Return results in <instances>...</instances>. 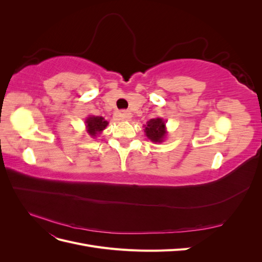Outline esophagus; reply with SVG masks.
I'll use <instances>...</instances> for the list:
<instances>
[{"label":"esophagus","mask_w":262,"mask_h":262,"mask_svg":"<svg viewBox=\"0 0 262 262\" xmlns=\"http://www.w3.org/2000/svg\"><path fill=\"white\" fill-rule=\"evenodd\" d=\"M119 117H120L122 120H129V119L132 117L131 113H129L128 110H121L120 113H119Z\"/></svg>","instance_id":"esophagus-1"}]
</instances>
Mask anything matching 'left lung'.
<instances>
[{
  "mask_svg": "<svg viewBox=\"0 0 262 262\" xmlns=\"http://www.w3.org/2000/svg\"><path fill=\"white\" fill-rule=\"evenodd\" d=\"M144 132L146 137L155 143H161L164 141L167 131H166V123L162 118L150 119L146 123Z\"/></svg>",
  "mask_w": 262,
  "mask_h": 262,
  "instance_id": "obj_1",
  "label": "left lung"
}]
</instances>
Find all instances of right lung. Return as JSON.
<instances>
[{
  "instance_id": "add662e5",
  "label": "right lung",
  "mask_w": 262,
  "mask_h": 262,
  "mask_svg": "<svg viewBox=\"0 0 262 262\" xmlns=\"http://www.w3.org/2000/svg\"><path fill=\"white\" fill-rule=\"evenodd\" d=\"M86 129L87 133L90 134L92 138H96L98 134L102 130L106 129V126L108 125V121H106L102 117H95V116H90L86 119Z\"/></svg>"
}]
</instances>
